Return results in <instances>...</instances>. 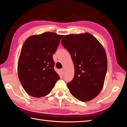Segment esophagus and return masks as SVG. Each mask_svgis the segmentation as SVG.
I'll return each mask as SVG.
<instances>
[{
	"label": "esophagus",
	"instance_id": "obj_1",
	"mask_svg": "<svg viewBox=\"0 0 127 127\" xmlns=\"http://www.w3.org/2000/svg\"><path fill=\"white\" fill-rule=\"evenodd\" d=\"M60 71H61V73L62 75H64V72H65V70H64V68L60 70Z\"/></svg>",
	"mask_w": 127,
	"mask_h": 127
}]
</instances>
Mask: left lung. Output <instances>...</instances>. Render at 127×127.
I'll return each mask as SVG.
<instances>
[{
	"label": "left lung",
	"instance_id": "1",
	"mask_svg": "<svg viewBox=\"0 0 127 127\" xmlns=\"http://www.w3.org/2000/svg\"><path fill=\"white\" fill-rule=\"evenodd\" d=\"M61 42L74 65V77L67 84L70 92L81 101L91 100L100 92L106 76L107 61L104 47L88 33L66 35Z\"/></svg>",
	"mask_w": 127,
	"mask_h": 127
}]
</instances>
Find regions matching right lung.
Wrapping results in <instances>:
<instances>
[{"mask_svg": "<svg viewBox=\"0 0 127 127\" xmlns=\"http://www.w3.org/2000/svg\"><path fill=\"white\" fill-rule=\"evenodd\" d=\"M63 35L45 32L27 39L18 61V76L23 88L35 98L47 95L59 76L54 69L53 55Z\"/></svg>", "mask_w": 127, "mask_h": 127, "instance_id": "obj_1", "label": "right lung"}]
</instances>
